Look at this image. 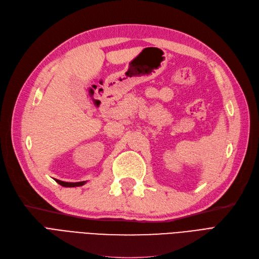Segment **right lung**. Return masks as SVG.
Segmentation results:
<instances>
[{
    "label": "right lung",
    "mask_w": 259,
    "mask_h": 259,
    "mask_svg": "<svg viewBox=\"0 0 259 259\" xmlns=\"http://www.w3.org/2000/svg\"><path fill=\"white\" fill-rule=\"evenodd\" d=\"M56 183H58L59 185L63 186V187H77V186H82L85 185L86 182H77V183H67V182H63L59 180H55Z\"/></svg>",
    "instance_id": "1"
}]
</instances>
